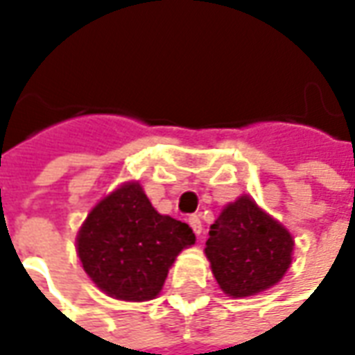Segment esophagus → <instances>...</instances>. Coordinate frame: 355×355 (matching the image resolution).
Returning a JSON list of instances; mask_svg holds the SVG:
<instances>
[{
  "label": "esophagus",
  "mask_w": 355,
  "mask_h": 355,
  "mask_svg": "<svg viewBox=\"0 0 355 355\" xmlns=\"http://www.w3.org/2000/svg\"><path fill=\"white\" fill-rule=\"evenodd\" d=\"M188 224L192 226V230L200 236L201 234V220H200V216L198 215H190L188 216Z\"/></svg>",
  "instance_id": "1"
}]
</instances>
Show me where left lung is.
I'll list each match as a JSON object with an SVG mask.
<instances>
[{
    "mask_svg": "<svg viewBox=\"0 0 355 355\" xmlns=\"http://www.w3.org/2000/svg\"><path fill=\"white\" fill-rule=\"evenodd\" d=\"M293 236L254 200L228 203L209 230L205 254L220 289L243 298L270 289L291 266Z\"/></svg>",
    "mask_w": 355,
    "mask_h": 355,
    "instance_id": "left-lung-1",
    "label": "left lung"
}]
</instances>
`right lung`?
<instances>
[{
  "label": "right lung",
  "instance_id": "1",
  "mask_svg": "<svg viewBox=\"0 0 355 355\" xmlns=\"http://www.w3.org/2000/svg\"><path fill=\"white\" fill-rule=\"evenodd\" d=\"M196 243L192 228L159 215L139 182H127L89 213L78 234L83 270L117 300H152L159 295L177 254Z\"/></svg>",
  "mask_w": 355,
  "mask_h": 355
}]
</instances>
